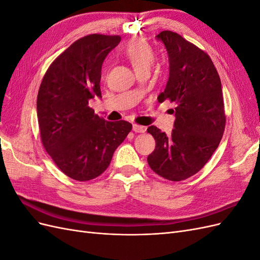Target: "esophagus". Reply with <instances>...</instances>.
Segmentation results:
<instances>
[{
    "label": "esophagus",
    "mask_w": 260,
    "mask_h": 260,
    "mask_svg": "<svg viewBox=\"0 0 260 260\" xmlns=\"http://www.w3.org/2000/svg\"><path fill=\"white\" fill-rule=\"evenodd\" d=\"M132 130L135 131L136 133H144L146 131L145 127H143V125H139L137 123H135L132 125Z\"/></svg>",
    "instance_id": "34e87169"
}]
</instances>
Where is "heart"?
<instances>
[{
  "label": "heart",
  "instance_id": "heart-1",
  "mask_svg": "<svg viewBox=\"0 0 260 260\" xmlns=\"http://www.w3.org/2000/svg\"><path fill=\"white\" fill-rule=\"evenodd\" d=\"M124 54L135 68L136 73L148 72L154 61V53L142 39H135L128 43Z\"/></svg>",
  "mask_w": 260,
  "mask_h": 260
}]
</instances>
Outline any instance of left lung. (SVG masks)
<instances>
[{"instance_id":"8db88e82","label":"left lung","mask_w":260,"mask_h":260,"mask_svg":"<svg viewBox=\"0 0 260 260\" xmlns=\"http://www.w3.org/2000/svg\"><path fill=\"white\" fill-rule=\"evenodd\" d=\"M169 57V79L158 102H175L171 135L155 125L147 128L156 141L147 157L151 169L170 181H182L199 172L223 136L225 115L217 69L204 51L180 35L166 30L156 36Z\"/></svg>"}]
</instances>
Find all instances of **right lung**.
Segmentation results:
<instances>
[{"label":"right lung","instance_id":"right-lung-1","mask_svg":"<svg viewBox=\"0 0 260 260\" xmlns=\"http://www.w3.org/2000/svg\"><path fill=\"white\" fill-rule=\"evenodd\" d=\"M119 36L89 35L55 59L37 99L42 144L56 166L77 181L99 177L132 129L128 121H106L89 106L102 98V65L120 42Z\"/></svg>","mask_w":260,"mask_h":260}]
</instances>
